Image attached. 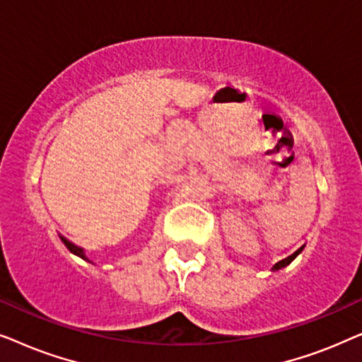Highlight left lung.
Here are the masks:
<instances>
[{
	"label": "left lung",
	"mask_w": 362,
	"mask_h": 362,
	"mask_svg": "<svg viewBox=\"0 0 362 362\" xmlns=\"http://www.w3.org/2000/svg\"><path fill=\"white\" fill-rule=\"evenodd\" d=\"M301 250H303V247H300V249H298V250H296V252H295V254H291L290 257H286V259H284V260H280V262H276V264L274 265V270H280V269H284V267H286V265H288V264H290V262H291V260H293V259H295V257H296V255H298Z\"/></svg>",
	"instance_id": "left-lung-1"
}]
</instances>
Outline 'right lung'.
<instances>
[{"label": "right lung", "mask_w": 362, "mask_h": 362, "mask_svg": "<svg viewBox=\"0 0 362 362\" xmlns=\"http://www.w3.org/2000/svg\"><path fill=\"white\" fill-rule=\"evenodd\" d=\"M61 240L64 242V245H66V247H67V249L72 252V254H76V255H78V257H81V259H83V260H88V259H87V257H86V255H83V250L81 249V247L74 245V244H72V242H69L67 239H64V237H61Z\"/></svg>", "instance_id": "obj_1"}]
</instances>
